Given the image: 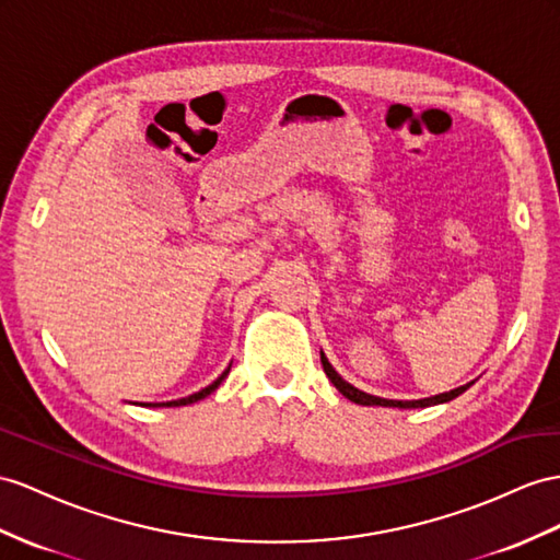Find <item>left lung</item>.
<instances>
[{"instance_id":"obj_1","label":"left lung","mask_w":560,"mask_h":560,"mask_svg":"<svg viewBox=\"0 0 560 560\" xmlns=\"http://www.w3.org/2000/svg\"><path fill=\"white\" fill-rule=\"evenodd\" d=\"M322 364H324V371H326V376H328V381H331L336 388H338V393H342L346 395L350 402H357V405H378V407H399V409H409V407H430V405H440V402H450V399H454V397H458L462 395L468 385H462V388H456V390H450V393H442V395H435V397H425V399H383V397H374V395H366V393H362V390H357V388H352L350 383H346L342 381L336 371H334V366L328 364V360L326 357L322 354Z\"/></svg>"}]
</instances>
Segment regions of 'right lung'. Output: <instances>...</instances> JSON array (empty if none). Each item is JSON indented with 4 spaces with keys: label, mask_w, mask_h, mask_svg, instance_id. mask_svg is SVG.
<instances>
[{
    "label": "right lung",
    "mask_w": 560,
    "mask_h": 560,
    "mask_svg": "<svg viewBox=\"0 0 560 560\" xmlns=\"http://www.w3.org/2000/svg\"><path fill=\"white\" fill-rule=\"evenodd\" d=\"M229 374V369L224 371V374L214 381L212 385H208V388H203L200 393H194V395H189V397H182V399H175V402H163V405H158V407H182V405H191V402H198V399H203V397H208L214 388H218V385L224 381V376Z\"/></svg>",
    "instance_id": "1"
}]
</instances>
